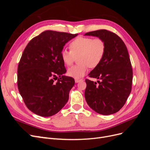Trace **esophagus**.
Listing matches in <instances>:
<instances>
[{"instance_id": "34e87169", "label": "esophagus", "mask_w": 150, "mask_h": 150, "mask_svg": "<svg viewBox=\"0 0 150 150\" xmlns=\"http://www.w3.org/2000/svg\"><path fill=\"white\" fill-rule=\"evenodd\" d=\"M83 79H75V83H78L79 82H81V81H83Z\"/></svg>"}]
</instances>
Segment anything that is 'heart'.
Masks as SVG:
<instances>
[{
	"label": "heart",
	"mask_w": 150,
	"mask_h": 150,
	"mask_svg": "<svg viewBox=\"0 0 150 150\" xmlns=\"http://www.w3.org/2000/svg\"><path fill=\"white\" fill-rule=\"evenodd\" d=\"M70 51L63 49L60 56L63 63L71 66L78 57L79 64L69 68L67 74L75 79H79L87 73L89 67H97L104 57L106 52V44L100 38L93 39L89 37H79L74 39L69 44Z\"/></svg>",
	"instance_id": "obj_1"
}]
</instances>
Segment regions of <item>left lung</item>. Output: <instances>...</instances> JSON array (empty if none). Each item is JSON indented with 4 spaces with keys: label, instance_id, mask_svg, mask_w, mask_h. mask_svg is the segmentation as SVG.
Masks as SVG:
<instances>
[{
    "label": "left lung",
    "instance_id": "8db88e82",
    "mask_svg": "<svg viewBox=\"0 0 150 150\" xmlns=\"http://www.w3.org/2000/svg\"><path fill=\"white\" fill-rule=\"evenodd\" d=\"M84 35L104 40L106 52L97 67L88 74L97 82L86 79V101L94 111L103 115L117 112L124 106L131 91L133 70L126 45L116 34L101 29Z\"/></svg>",
    "mask_w": 150,
    "mask_h": 150
}]
</instances>
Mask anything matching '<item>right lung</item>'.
Segmentation results:
<instances>
[{
	"label": "right lung",
	"instance_id": "obj_1",
	"mask_svg": "<svg viewBox=\"0 0 150 150\" xmlns=\"http://www.w3.org/2000/svg\"><path fill=\"white\" fill-rule=\"evenodd\" d=\"M78 35L46 30L25 47L18 66L17 86L26 106L35 115H56L69 99L75 81L64 75L66 69L60 52Z\"/></svg>",
	"mask_w": 150,
	"mask_h": 150
}]
</instances>
